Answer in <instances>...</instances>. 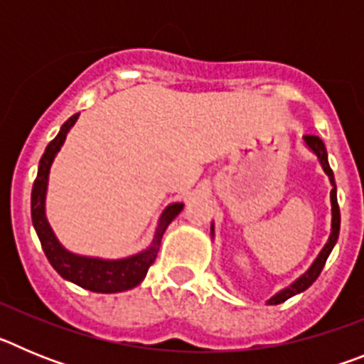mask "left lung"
I'll return each mask as SVG.
<instances>
[{
  "instance_id": "1",
  "label": "left lung",
  "mask_w": 364,
  "mask_h": 364,
  "mask_svg": "<svg viewBox=\"0 0 364 364\" xmlns=\"http://www.w3.org/2000/svg\"><path fill=\"white\" fill-rule=\"evenodd\" d=\"M302 142L311 153L317 156L319 160L321 167H323L324 175L328 176L330 180V184H332V191H330V204H332V226H330V237H328L326 244L323 246V250L319 252V255L315 257V260L311 262L310 268L306 272L302 273L301 277L295 279L290 286H286L282 290H279L277 294L269 297L266 301V304H281V302L288 301L294 295L301 294V291L308 290L311 284L315 282V279L319 277V273L323 272L324 262H326L328 255L332 253L333 246H336L337 239H339V228H341V213H339V205H337V186H336V178H333V171L330 164H328V153L326 147H324V142L321 140L319 136H311V134H306V136H302ZM211 239H215V224L211 222Z\"/></svg>"
}]
</instances>
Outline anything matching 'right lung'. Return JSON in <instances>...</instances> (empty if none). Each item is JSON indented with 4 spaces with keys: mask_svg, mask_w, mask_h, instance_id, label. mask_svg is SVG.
<instances>
[{
    "mask_svg": "<svg viewBox=\"0 0 364 364\" xmlns=\"http://www.w3.org/2000/svg\"><path fill=\"white\" fill-rule=\"evenodd\" d=\"M78 114L70 117L65 124L62 125L60 133L56 134L53 142L45 147V153L38 166V176L32 186L31 195V215L32 226L36 230L38 239H40L41 247L45 255L49 259L50 266L62 275L65 281L78 284L80 288L96 291V294H118V291L131 290L134 286L146 279L147 269L156 259V253L160 250V240L166 231V228L171 224L173 218L184 210L182 202H173L162 211L159 217L156 228H154L153 240L149 246L142 252L134 253L129 257L122 259H102V257H89L80 255L70 250H67L60 240L56 233L50 228L47 220V211H45V202H47V188H49V175L53 167L56 154L60 153L62 146L65 144V138L69 131L73 129Z\"/></svg>",
    "mask_w": 364,
    "mask_h": 364,
    "instance_id": "1",
    "label": "right lung"
}]
</instances>
